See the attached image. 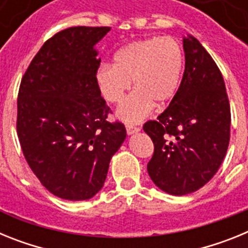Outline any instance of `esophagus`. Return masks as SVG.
<instances>
[{
  "mask_svg": "<svg viewBox=\"0 0 248 248\" xmlns=\"http://www.w3.org/2000/svg\"><path fill=\"white\" fill-rule=\"evenodd\" d=\"M139 130V126H134L133 124H126V133H128V135L135 134V133H138Z\"/></svg>",
  "mask_w": 248,
  "mask_h": 248,
  "instance_id": "esophagus-1",
  "label": "esophagus"
}]
</instances>
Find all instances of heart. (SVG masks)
<instances>
[{"instance_id":"b5f03b06","label":"heart","mask_w":248,"mask_h":248,"mask_svg":"<svg viewBox=\"0 0 248 248\" xmlns=\"http://www.w3.org/2000/svg\"><path fill=\"white\" fill-rule=\"evenodd\" d=\"M184 69V52L172 37L139 39L120 48L114 65L102 64L95 74L103 98L118 104L130 89H135L118 109V117L133 124L150 114L157 104H165L176 93Z\"/></svg>"}]
</instances>
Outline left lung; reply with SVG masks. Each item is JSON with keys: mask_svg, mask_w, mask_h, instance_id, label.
Returning <instances> with one entry per match:
<instances>
[{"mask_svg": "<svg viewBox=\"0 0 248 248\" xmlns=\"http://www.w3.org/2000/svg\"><path fill=\"white\" fill-rule=\"evenodd\" d=\"M183 42L185 71L180 87L157 120L143 126L154 143L149 176L159 189L176 196L196 191L217 172L231 125L220 69L195 37Z\"/></svg>", "mask_w": 248, "mask_h": 248, "instance_id": "1", "label": "left lung"}]
</instances>
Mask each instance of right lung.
Listing matches in <instances>:
<instances>
[{"mask_svg": "<svg viewBox=\"0 0 248 248\" xmlns=\"http://www.w3.org/2000/svg\"><path fill=\"white\" fill-rule=\"evenodd\" d=\"M110 27H71L46 41L22 77L17 134L31 170L49 192L88 200L100 191L126 138L100 95L94 46Z\"/></svg>", "mask_w": 248, "mask_h": 248, "instance_id": "add662e5", "label": "right lung"}]
</instances>
